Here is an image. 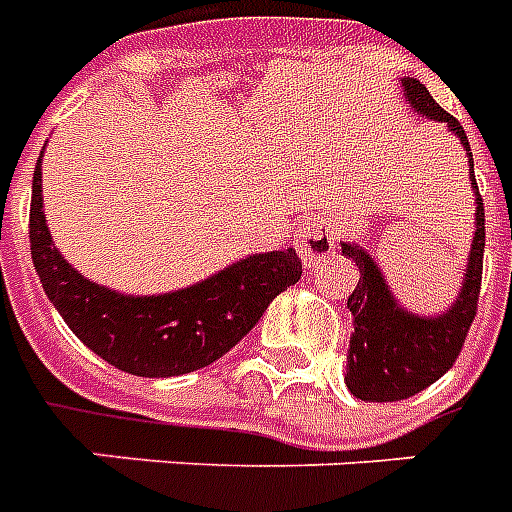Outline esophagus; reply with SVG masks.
Listing matches in <instances>:
<instances>
[{"label": "esophagus", "mask_w": 512, "mask_h": 512, "mask_svg": "<svg viewBox=\"0 0 512 512\" xmlns=\"http://www.w3.org/2000/svg\"><path fill=\"white\" fill-rule=\"evenodd\" d=\"M295 247L305 265H319L335 252V236L321 217H308L297 231Z\"/></svg>", "instance_id": "34e87169"}]
</instances>
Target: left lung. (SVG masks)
Listing matches in <instances>:
<instances>
[{
    "mask_svg": "<svg viewBox=\"0 0 512 512\" xmlns=\"http://www.w3.org/2000/svg\"><path fill=\"white\" fill-rule=\"evenodd\" d=\"M409 106L433 122H444L457 135L462 148L470 154L468 135L452 114L438 106L420 79H401ZM470 188L476 193V233L470 244L468 268L457 300L438 316H417L398 305L388 281L380 273L374 257L358 244L342 241V255L358 265V279L348 308L353 313V335L348 348V374L345 385L361 401H404L444 377L460 356L468 329L476 319L478 295H481V271H484V201L478 193L476 175H470Z\"/></svg>",
    "mask_w": 512,
    "mask_h": 512,
    "instance_id": "left-lung-1",
    "label": "left lung"
}]
</instances>
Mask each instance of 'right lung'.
<instances>
[{
    "label": "right lung",
    "instance_id": "right-lung-1",
    "mask_svg": "<svg viewBox=\"0 0 512 512\" xmlns=\"http://www.w3.org/2000/svg\"><path fill=\"white\" fill-rule=\"evenodd\" d=\"M28 239L39 281L68 329L108 364L138 377H177L209 366L255 327L273 297L303 276L295 249H279L236 260L167 295L100 287L52 244L42 209V159L31 183Z\"/></svg>",
    "mask_w": 512,
    "mask_h": 512
}]
</instances>
